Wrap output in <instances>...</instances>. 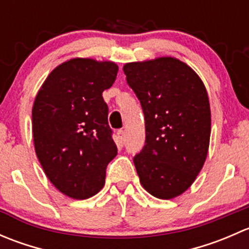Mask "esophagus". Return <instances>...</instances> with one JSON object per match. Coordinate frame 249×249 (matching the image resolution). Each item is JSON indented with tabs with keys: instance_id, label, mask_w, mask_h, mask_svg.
<instances>
[{
	"instance_id": "obj_1",
	"label": "esophagus",
	"mask_w": 249,
	"mask_h": 249,
	"mask_svg": "<svg viewBox=\"0 0 249 249\" xmlns=\"http://www.w3.org/2000/svg\"><path fill=\"white\" fill-rule=\"evenodd\" d=\"M124 141H125L124 130H118V131H117V143L119 145H123V144H124Z\"/></svg>"
}]
</instances>
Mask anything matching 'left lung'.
<instances>
[{
    "label": "left lung",
    "instance_id": "1",
    "mask_svg": "<svg viewBox=\"0 0 249 249\" xmlns=\"http://www.w3.org/2000/svg\"><path fill=\"white\" fill-rule=\"evenodd\" d=\"M126 82L142 106L145 144L134 158L153 196H179L196 179L210 147L211 108L201 78L172 56L125 64Z\"/></svg>",
    "mask_w": 249,
    "mask_h": 249
}]
</instances>
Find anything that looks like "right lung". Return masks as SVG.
<instances>
[{
  "mask_svg": "<svg viewBox=\"0 0 249 249\" xmlns=\"http://www.w3.org/2000/svg\"><path fill=\"white\" fill-rule=\"evenodd\" d=\"M117 73L112 61L71 59L50 72L35 99L36 155L52 184L72 199L104 188L107 165L118 153L102 97Z\"/></svg>",
  "mask_w": 249,
  "mask_h": 249,
  "instance_id": "obj_1",
  "label": "right lung"
}]
</instances>
